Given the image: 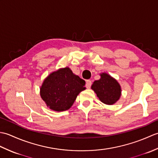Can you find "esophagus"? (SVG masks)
<instances>
[{"mask_svg":"<svg viewBox=\"0 0 158 158\" xmlns=\"http://www.w3.org/2000/svg\"><path fill=\"white\" fill-rule=\"evenodd\" d=\"M92 84V83L91 80H87L86 84H85V86L87 88H90V87H91Z\"/></svg>","mask_w":158,"mask_h":158,"instance_id":"obj_1","label":"esophagus"}]
</instances>
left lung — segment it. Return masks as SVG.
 Instances as JSON below:
<instances>
[{
    "label": "left lung",
    "mask_w": 158,
    "mask_h": 158,
    "mask_svg": "<svg viewBox=\"0 0 158 158\" xmlns=\"http://www.w3.org/2000/svg\"><path fill=\"white\" fill-rule=\"evenodd\" d=\"M101 78L93 83L92 89L100 101L106 105H113L121 96V87L115 79L106 73L100 75Z\"/></svg>",
    "instance_id": "1"
}]
</instances>
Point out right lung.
I'll return each mask as SVG.
<instances>
[{
  "label": "right lung",
  "mask_w": 158,
  "mask_h": 158,
  "mask_svg": "<svg viewBox=\"0 0 158 158\" xmlns=\"http://www.w3.org/2000/svg\"><path fill=\"white\" fill-rule=\"evenodd\" d=\"M85 85L84 80L66 67L47 77L41 88V96L49 109L64 111L71 107L77 95L85 89Z\"/></svg>",
  "instance_id": "right-lung-1"
}]
</instances>
